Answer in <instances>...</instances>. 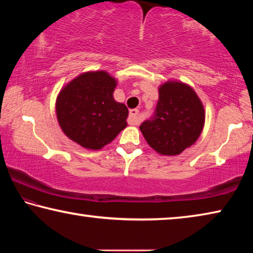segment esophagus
Here are the masks:
<instances>
[{"mask_svg": "<svg viewBox=\"0 0 253 253\" xmlns=\"http://www.w3.org/2000/svg\"><path fill=\"white\" fill-rule=\"evenodd\" d=\"M139 111L138 109H131L129 111V117H128V123L130 125H137V124L140 123V118L138 116Z\"/></svg>", "mask_w": 253, "mask_h": 253, "instance_id": "1", "label": "esophagus"}]
</instances>
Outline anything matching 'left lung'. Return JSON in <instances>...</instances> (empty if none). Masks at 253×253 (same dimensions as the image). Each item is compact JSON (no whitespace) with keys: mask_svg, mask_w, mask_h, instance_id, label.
Returning <instances> with one entry per match:
<instances>
[{"mask_svg":"<svg viewBox=\"0 0 253 253\" xmlns=\"http://www.w3.org/2000/svg\"><path fill=\"white\" fill-rule=\"evenodd\" d=\"M204 122V107L194 89L172 80L160 85L155 115L139 129L154 151L175 156L198 140Z\"/></svg>","mask_w":253,"mask_h":253,"instance_id":"8db88e82","label":"left lung"}]
</instances>
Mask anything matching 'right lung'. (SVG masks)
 Here are the masks:
<instances>
[{
	"mask_svg": "<svg viewBox=\"0 0 253 253\" xmlns=\"http://www.w3.org/2000/svg\"><path fill=\"white\" fill-rule=\"evenodd\" d=\"M117 80L104 70L88 71L68 83L57 97L60 127L75 143L97 151L127 126V107L114 99Z\"/></svg>",
	"mask_w": 253,
	"mask_h": 253,
	"instance_id": "1",
	"label": "right lung"
}]
</instances>
